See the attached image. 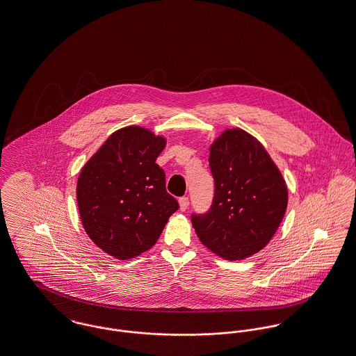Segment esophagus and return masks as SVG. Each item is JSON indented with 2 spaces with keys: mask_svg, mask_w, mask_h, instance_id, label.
<instances>
[{
  "mask_svg": "<svg viewBox=\"0 0 356 356\" xmlns=\"http://www.w3.org/2000/svg\"><path fill=\"white\" fill-rule=\"evenodd\" d=\"M179 206H180V211H186L188 209L189 200L187 196H183L179 199Z\"/></svg>",
  "mask_w": 356,
  "mask_h": 356,
  "instance_id": "1",
  "label": "esophagus"
}]
</instances>
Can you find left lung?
Listing matches in <instances>:
<instances>
[{
  "label": "left lung",
  "instance_id": "1",
  "mask_svg": "<svg viewBox=\"0 0 356 356\" xmlns=\"http://www.w3.org/2000/svg\"><path fill=\"white\" fill-rule=\"evenodd\" d=\"M215 181L212 204L193 213L200 242L227 261L262 250L288 206V188L264 145L242 129L225 130L209 147Z\"/></svg>",
  "mask_w": 356,
  "mask_h": 356
}]
</instances>
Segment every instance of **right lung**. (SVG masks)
I'll return each mask as SVG.
<instances>
[{
  "label": "right lung",
  "instance_id": "right-lung-1",
  "mask_svg": "<svg viewBox=\"0 0 356 356\" xmlns=\"http://www.w3.org/2000/svg\"><path fill=\"white\" fill-rule=\"evenodd\" d=\"M165 138L141 126L114 131L84 164L76 200L84 231L102 250L129 259L149 250L179 209L156 159Z\"/></svg>",
  "mask_w": 356,
  "mask_h": 356
}]
</instances>
